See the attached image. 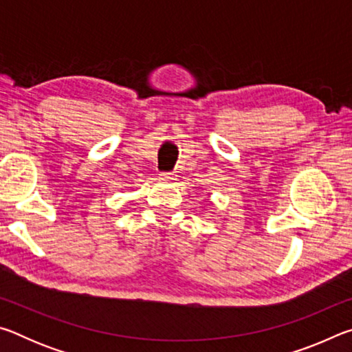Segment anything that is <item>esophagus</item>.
Returning <instances> with one entry per match:
<instances>
[{
	"label": "esophagus",
	"mask_w": 352,
	"mask_h": 352,
	"mask_svg": "<svg viewBox=\"0 0 352 352\" xmlns=\"http://www.w3.org/2000/svg\"><path fill=\"white\" fill-rule=\"evenodd\" d=\"M160 178L164 182H170L174 180V174H172V172H162V174H160Z\"/></svg>",
	"instance_id": "esophagus-1"
}]
</instances>
